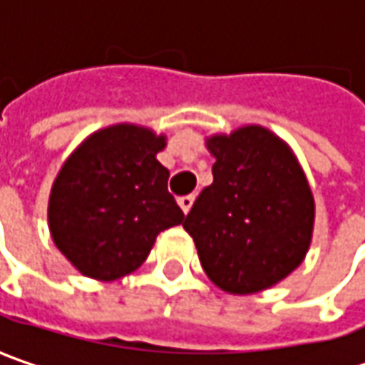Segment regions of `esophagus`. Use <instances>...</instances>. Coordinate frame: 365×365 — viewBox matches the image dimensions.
<instances>
[{
    "mask_svg": "<svg viewBox=\"0 0 365 365\" xmlns=\"http://www.w3.org/2000/svg\"><path fill=\"white\" fill-rule=\"evenodd\" d=\"M192 203H195V195H187V197H180V199H178V205H180V209H182L185 213H189Z\"/></svg>",
    "mask_w": 365,
    "mask_h": 365,
    "instance_id": "esophagus-1",
    "label": "esophagus"
}]
</instances>
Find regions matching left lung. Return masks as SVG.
Returning <instances> with one entry per match:
<instances>
[{
  "label": "left lung",
  "instance_id": "left-lung-1",
  "mask_svg": "<svg viewBox=\"0 0 365 365\" xmlns=\"http://www.w3.org/2000/svg\"><path fill=\"white\" fill-rule=\"evenodd\" d=\"M213 182L201 190L182 227L205 274L232 294H252L287 278L304 258L315 201L290 148L247 125L213 135Z\"/></svg>",
  "mask_w": 365,
  "mask_h": 365
}]
</instances>
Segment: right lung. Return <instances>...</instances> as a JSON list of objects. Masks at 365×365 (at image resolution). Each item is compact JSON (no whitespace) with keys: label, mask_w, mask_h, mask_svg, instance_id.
I'll return each instance as SVG.
<instances>
[{"label":"right lung","mask_w":365,"mask_h":365,"mask_svg":"<svg viewBox=\"0 0 365 365\" xmlns=\"http://www.w3.org/2000/svg\"><path fill=\"white\" fill-rule=\"evenodd\" d=\"M164 135L138 125L93 133L64 162L48 203L50 233L78 272L115 280L148 258L156 235L185 213L156 160Z\"/></svg>","instance_id":"add662e5"}]
</instances>
